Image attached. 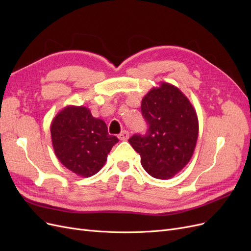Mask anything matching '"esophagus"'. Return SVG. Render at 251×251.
<instances>
[{
  "label": "esophagus",
  "instance_id": "obj_1",
  "mask_svg": "<svg viewBox=\"0 0 251 251\" xmlns=\"http://www.w3.org/2000/svg\"><path fill=\"white\" fill-rule=\"evenodd\" d=\"M128 137H130V133H128L127 131H123L121 132L119 135H118V138L120 139V140H127L128 139Z\"/></svg>",
  "mask_w": 251,
  "mask_h": 251
}]
</instances>
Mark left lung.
Instances as JSON below:
<instances>
[{
  "mask_svg": "<svg viewBox=\"0 0 251 251\" xmlns=\"http://www.w3.org/2000/svg\"><path fill=\"white\" fill-rule=\"evenodd\" d=\"M141 112L149 125L148 133L134 135L128 142L149 175L171 179L194 154L199 134L196 110L179 88L162 81L142 98Z\"/></svg>",
  "mask_w": 251,
  "mask_h": 251,
  "instance_id": "8db88e82",
  "label": "left lung"
}]
</instances>
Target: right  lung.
Masks as SVG:
<instances>
[{"label": "right lung", "mask_w": 251, "mask_h": 251, "mask_svg": "<svg viewBox=\"0 0 251 251\" xmlns=\"http://www.w3.org/2000/svg\"><path fill=\"white\" fill-rule=\"evenodd\" d=\"M51 140L55 156L77 176L91 177L107 161L116 136L108 133L103 120L92 116L82 105H67L53 118Z\"/></svg>", "instance_id": "1"}]
</instances>
